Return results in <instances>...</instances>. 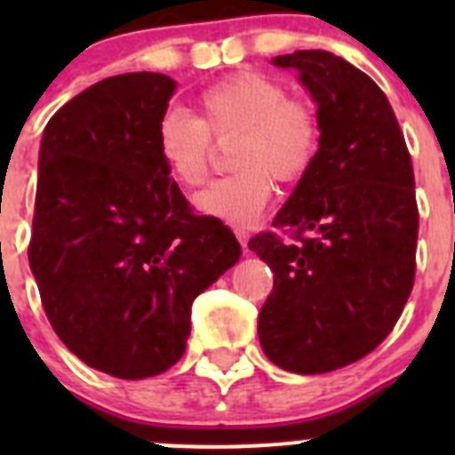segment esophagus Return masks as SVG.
<instances>
[{"instance_id":"esophagus-1","label":"esophagus","mask_w":455,"mask_h":455,"mask_svg":"<svg viewBox=\"0 0 455 455\" xmlns=\"http://www.w3.org/2000/svg\"><path fill=\"white\" fill-rule=\"evenodd\" d=\"M236 239H239L241 248H243V251L248 252V232H243V230H236Z\"/></svg>"}]
</instances>
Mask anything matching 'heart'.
<instances>
[{
    "mask_svg": "<svg viewBox=\"0 0 455 455\" xmlns=\"http://www.w3.org/2000/svg\"><path fill=\"white\" fill-rule=\"evenodd\" d=\"M200 118L168 107L156 120V152L182 187L207 180L212 136L235 139L232 168L196 196V209L209 219L246 228L273 200L277 178L296 182L319 155L321 130L307 102L259 72H236L200 92Z\"/></svg>",
    "mask_w": 455,
    "mask_h": 455,
    "instance_id": "heart-1",
    "label": "heart"
}]
</instances>
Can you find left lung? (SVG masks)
I'll return each mask as SVG.
<instances>
[{
  "instance_id": "left-lung-1",
  "label": "left lung",
  "mask_w": 455,
  "mask_h": 455,
  "mask_svg": "<svg viewBox=\"0 0 455 455\" xmlns=\"http://www.w3.org/2000/svg\"><path fill=\"white\" fill-rule=\"evenodd\" d=\"M316 102L321 143L273 228L248 248L271 267L257 332L273 364L325 373L357 363L392 332L415 283L419 212L405 139L385 92L341 56H275Z\"/></svg>"
}]
</instances>
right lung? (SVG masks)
<instances>
[{
	"mask_svg": "<svg viewBox=\"0 0 455 455\" xmlns=\"http://www.w3.org/2000/svg\"><path fill=\"white\" fill-rule=\"evenodd\" d=\"M178 84L127 72L63 104L40 140L29 267L59 339L88 367L139 380L178 363L191 305L241 255L196 216L156 152Z\"/></svg>",
	"mask_w": 455,
	"mask_h": 455,
	"instance_id": "1",
	"label": "right lung"
}]
</instances>
